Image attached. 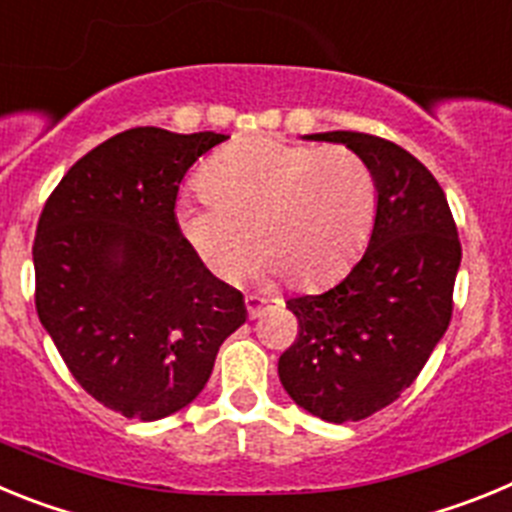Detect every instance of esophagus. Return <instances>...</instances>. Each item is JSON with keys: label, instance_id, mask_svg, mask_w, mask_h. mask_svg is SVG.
<instances>
[{"label": "esophagus", "instance_id": "34e87169", "mask_svg": "<svg viewBox=\"0 0 512 512\" xmlns=\"http://www.w3.org/2000/svg\"><path fill=\"white\" fill-rule=\"evenodd\" d=\"M271 305V300H266V297H259V295H248L246 297V312H248V318H259L261 312L266 310V307Z\"/></svg>", "mask_w": 512, "mask_h": 512}]
</instances>
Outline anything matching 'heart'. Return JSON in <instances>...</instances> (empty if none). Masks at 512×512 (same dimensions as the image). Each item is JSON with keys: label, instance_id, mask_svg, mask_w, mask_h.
<instances>
[{"label": "heart", "instance_id": "heart-1", "mask_svg": "<svg viewBox=\"0 0 512 512\" xmlns=\"http://www.w3.org/2000/svg\"><path fill=\"white\" fill-rule=\"evenodd\" d=\"M205 200H182L176 225L220 282L246 271L253 243L266 277L318 287L348 269L369 241L377 176L346 146H300L256 135L202 171Z\"/></svg>", "mask_w": 512, "mask_h": 512}]
</instances>
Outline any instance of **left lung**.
<instances>
[{"label":"left lung","mask_w":512,"mask_h":512,"mask_svg":"<svg viewBox=\"0 0 512 512\" xmlns=\"http://www.w3.org/2000/svg\"><path fill=\"white\" fill-rule=\"evenodd\" d=\"M377 176L372 238L346 279L287 300L295 343L279 356L287 395L328 423H354L408 390L454 312L461 243L436 176L413 153L369 133L333 130Z\"/></svg>","instance_id":"obj_1"}]
</instances>
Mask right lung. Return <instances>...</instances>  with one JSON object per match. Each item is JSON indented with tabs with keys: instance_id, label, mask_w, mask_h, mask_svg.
<instances>
[{
	"instance_id": "right-lung-1",
	"label": "right lung",
	"mask_w": 512,
	"mask_h": 512,
	"mask_svg": "<svg viewBox=\"0 0 512 512\" xmlns=\"http://www.w3.org/2000/svg\"><path fill=\"white\" fill-rule=\"evenodd\" d=\"M228 140L130 128L81 156L45 200L35 310L76 382L125 418L158 420L200 395L243 295L205 269L176 225L189 166Z\"/></svg>"
}]
</instances>
